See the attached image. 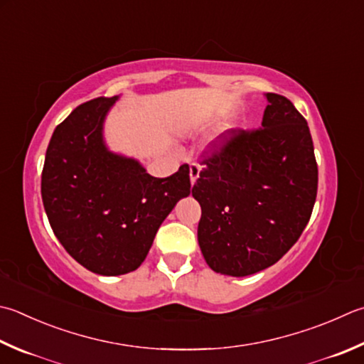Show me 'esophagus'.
<instances>
[{"label":"esophagus","instance_id":"1","mask_svg":"<svg viewBox=\"0 0 364 364\" xmlns=\"http://www.w3.org/2000/svg\"><path fill=\"white\" fill-rule=\"evenodd\" d=\"M200 171H201V166L198 163L190 164V181H191V183H195L198 177H200Z\"/></svg>","mask_w":364,"mask_h":364}]
</instances>
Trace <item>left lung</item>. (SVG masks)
<instances>
[{"label":"left lung","mask_w":364,"mask_h":364,"mask_svg":"<svg viewBox=\"0 0 364 364\" xmlns=\"http://www.w3.org/2000/svg\"><path fill=\"white\" fill-rule=\"evenodd\" d=\"M262 127L232 128L201 154L191 195L198 242L215 272L244 277L272 266L298 241L317 198L318 169L306 119L266 93Z\"/></svg>","instance_id":"obj_1"}]
</instances>
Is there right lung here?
<instances>
[{"label":"right lung","instance_id":"obj_1","mask_svg":"<svg viewBox=\"0 0 364 364\" xmlns=\"http://www.w3.org/2000/svg\"><path fill=\"white\" fill-rule=\"evenodd\" d=\"M95 98L55 128L41 177L47 218L65 250L88 271L138 269L176 203L190 195V168L159 179L139 161L109 152L102 122L117 101Z\"/></svg>","mask_w":364,"mask_h":364}]
</instances>
